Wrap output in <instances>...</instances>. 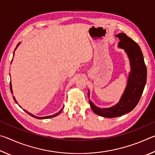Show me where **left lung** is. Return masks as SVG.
<instances>
[{"mask_svg":"<svg viewBox=\"0 0 155 155\" xmlns=\"http://www.w3.org/2000/svg\"><path fill=\"white\" fill-rule=\"evenodd\" d=\"M116 37L120 39L118 46L125 50L130 63L131 72L126 90L119 103L110 108L100 109L89 99L91 108L96 114L109 118L121 116L135 108L142 95L147 77L146 66L140 47L125 33H119Z\"/></svg>","mask_w":155,"mask_h":155,"instance_id":"obj_1","label":"left lung"}]
</instances>
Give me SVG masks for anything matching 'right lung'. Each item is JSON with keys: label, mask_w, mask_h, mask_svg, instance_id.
Returning <instances> with one entry per match:
<instances>
[{"label": "right lung", "mask_w": 155, "mask_h": 155, "mask_svg": "<svg viewBox=\"0 0 155 155\" xmlns=\"http://www.w3.org/2000/svg\"><path fill=\"white\" fill-rule=\"evenodd\" d=\"M19 45V43L18 44V45L16 46V48L18 47V46ZM16 48H15V50H14V51H15V49H16ZM10 90H11V92L12 93V83H11V82H10ZM13 98H14V100L15 101V103H16L17 104H18V103H17V101H15V98H14V97H13ZM62 110H63V108L61 109V111H59L58 113H57V114H54V115H49V116H45V117H37V116H35V115H33V114H30V113H28L27 111H26V110H24V111L26 112V113H27V114H28V115H30L31 116H32V117H35V118H37V119H48V118H51V117H56L57 115H58L59 114H61V112L62 111Z\"/></svg>", "instance_id": "obj_1"}]
</instances>
